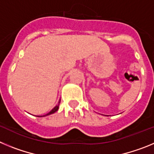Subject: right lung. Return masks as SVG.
Masks as SVG:
<instances>
[{
  "label": "right lung",
  "mask_w": 154,
  "mask_h": 154,
  "mask_svg": "<svg viewBox=\"0 0 154 154\" xmlns=\"http://www.w3.org/2000/svg\"><path fill=\"white\" fill-rule=\"evenodd\" d=\"M58 107H59V104L57 105V106H55L54 107V108H53L52 109H51L49 112H48V113H47V114H46V115H45V116H48V115H51V114H52V113H55V112H56V111H58Z\"/></svg>",
  "instance_id": "right-lung-1"
}]
</instances>
